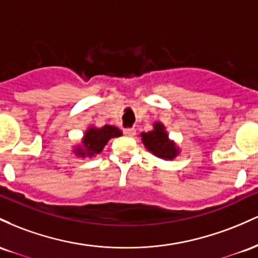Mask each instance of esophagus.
<instances>
[{
    "mask_svg": "<svg viewBox=\"0 0 258 258\" xmlns=\"http://www.w3.org/2000/svg\"><path fill=\"white\" fill-rule=\"evenodd\" d=\"M123 133H124V135H126V137L133 138V137H135V134H137V130H135L134 128H126L123 130Z\"/></svg>",
    "mask_w": 258,
    "mask_h": 258,
    "instance_id": "34e87169",
    "label": "esophagus"
}]
</instances>
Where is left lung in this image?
Instances as JSON below:
<instances>
[{"mask_svg": "<svg viewBox=\"0 0 258 258\" xmlns=\"http://www.w3.org/2000/svg\"><path fill=\"white\" fill-rule=\"evenodd\" d=\"M141 140L147 150L163 160H174L179 155L176 145L168 139L166 128L162 123L153 124V130L141 134Z\"/></svg>", "mask_w": 258, "mask_h": 258, "instance_id": "left-lung-1", "label": "left lung"}]
</instances>
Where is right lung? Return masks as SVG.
<instances>
[{
  "instance_id": "obj_1",
  "label": "right lung",
  "mask_w": 258,
  "mask_h": 258,
  "mask_svg": "<svg viewBox=\"0 0 258 258\" xmlns=\"http://www.w3.org/2000/svg\"><path fill=\"white\" fill-rule=\"evenodd\" d=\"M118 137H121V132L117 126L105 125L102 128L90 126L85 132L82 140V146L75 147L74 152L80 157H85V156L92 157L102 151L103 147L112 138Z\"/></svg>"
}]
</instances>
